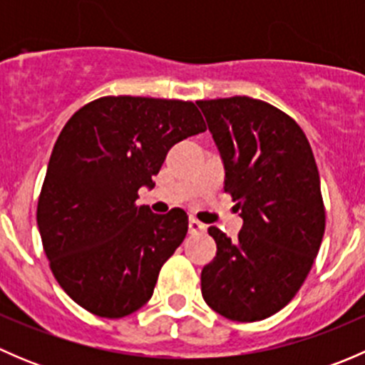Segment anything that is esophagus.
<instances>
[{
    "label": "esophagus",
    "mask_w": 365,
    "mask_h": 365,
    "mask_svg": "<svg viewBox=\"0 0 365 365\" xmlns=\"http://www.w3.org/2000/svg\"><path fill=\"white\" fill-rule=\"evenodd\" d=\"M205 231H206V224L200 222V220L194 219V217L189 220V233H190V237H200V235H203Z\"/></svg>",
    "instance_id": "esophagus-1"
}]
</instances>
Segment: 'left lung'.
<instances>
[{"mask_svg": "<svg viewBox=\"0 0 365 365\" xmlns=\"http://www.w3.org/2000/svg\"><path fill=\"white\" fill-rule=\"evenodd\" d=\"M224 162V192L244 219L238 240L208 227L217 256L201 272L206 304L231 322L270 318L292 302L325 233L319 173L304 130L251 97L197 101Z\"/></svg>", "mask_w": 365, "mask_h": 365, "instance_id": "left-lung-1", "label": "left lung"}]
</instances>
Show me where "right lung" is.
<instances>
[{"label":"right lung","instance_id":"1","mask_svg":"<svg viewBox=\"0 0 365 365\" xmlns=\"http://www.w3.org/2000/svg\"><path fill=\"white\" fill-rule=\"evenodd\" d=\"M206 130L194 102L102 97L61 130L38 197L36 224L58 284L101 318H123L153 295L162 264L189 230L182 208L135 203L153 189L176 143Z\"/></svg>","mask_w":365,"mask_h":365}]
</instances>
